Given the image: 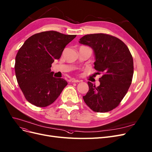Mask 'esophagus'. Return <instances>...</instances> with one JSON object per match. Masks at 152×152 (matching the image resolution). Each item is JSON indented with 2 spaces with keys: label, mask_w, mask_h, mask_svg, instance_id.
<instances>
[{
  "label": "esophagus",
  "mask_w": 152,
  "mask_h": 152,
  "mask_svg": "<svg viewBox=\"0 0 152 152\" xmlns=\"http://www.w3.org/2000/svg\"><path fill=\"white\" fill-rule=\"evenodd\" d=\"M70 82H72V83H78V82H80V80H77V79H72V80H70Z\"/></svg>",
  "instance_id": "esophagus-1"
}]
</instances>
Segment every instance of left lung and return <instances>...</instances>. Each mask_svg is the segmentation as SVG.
Here are the masks:
<instances>
[{
	"mask_svg": "<svg viewBox=\"0 0 152 152\" xmlns=\"http://www.w3.org/2000/svg\"><path fill=\"white\" fill-rule=\"evenodd\" d=\"M79 43L93 50L94 69L103 75L97 87L88 82L89 89L83 101L92 111L106 113L116 107L126 95L132 83L133 60L121 40L102 33L83 36Z\"/></svg>",
	"mask_w": 152,
	"mask_h": 152,
	"instance_id": "obj_1",
	"label": "left lung"
}]
</instances>
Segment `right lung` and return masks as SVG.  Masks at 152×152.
Returning a JSON list of instances; mask_svg holds the SVG:
<instances>
[{"label":"right lung","mask_w":152,"mask_h":152,"mask_svg":"<svg viewBox=\"0 0 152 152\" xmlns=\"http://www.w3.org/2000/svg\"><path fill=\"white\" fill-rule=\"evenodd\" d=\"M75 37L54 31H44L31 36L20 47L14 69L19 87L29 102L44 107L60 95L67 82L54 77L50 68Z\"/></svg>","instance_id":"1"}]
</instances>
